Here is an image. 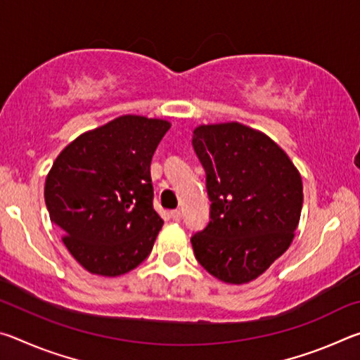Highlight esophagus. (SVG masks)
I'll use <instances>...</instances> for the list:
<instances>
[{
  "mask_svg": "<svg viewBox=\"0 0 360 360\" xmlns=\"http://www.w3.org/2000/svg\"><path fill=\"white\" fill-rule=\"evenodd\" d=\"M169 217H172L174 222H179V221H181V219H182V214H181V211H178V210H174V211H172V212H169Z\"/></svg>",
  "mask_w": 360,
  "mask_h": 360,
  "instance_id": "34e87169",
  "label": "esophagus"
}]
</instances>
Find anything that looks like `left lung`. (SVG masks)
I'll use <instances>...</instances> for the list:
<instances>
[{
	"label": "left lung",
	"instance_id": "obj_1",
	"mask_svg": "<svg viewBox=\"0 0 360 360\" xmlns=\"http://www.w3.org/2000/svg\"><path fill=\"white\" fill-rule=\"evenodd\" d=\"M211 221L192 236L195 257L227 284H246L288 251L303 203L302 176L270 136L240 122L198 125Z\"/></svg>",
	"mask_w": 360,
	"mask_h": 360
}]
</instances>
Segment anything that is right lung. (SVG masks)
<instances>
[{
  "instance_id": "right-lung-1",
  "label": "right lung",
  "mask_w": 360,
  "mask_h": 360,
  "mask_svg": "<svg viewBox=\"0 0 360 360\" xmlns=\"http://www.w3.org/2000/svg\"><path fill=\"white\" fill-rule=\"evenodd\" d=\"M168 120L127 114L89 130L60 152L44 200L77 264L120 276L148 257L163 221L152 206L150 160Z\"/></svg>"
}]
</instances>
